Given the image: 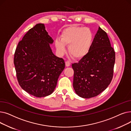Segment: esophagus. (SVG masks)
<instances>
[{
  "mask_svg": "<svg viewBox=\"0 0 131 131\" xmlns=\"http://www.w3.org/2000/svg\"><path fill=\"white\" fill-rule=\"evenodd\" d=\"M70 65H71V63H70V62L69 61H66L65 62V65H66V67L70 66Z\"/></svg>",
  "mask_w": 131,
  "mask_h": 131,
  "instance_id": "1",
  "label": "esophagus"
}]
</instances>
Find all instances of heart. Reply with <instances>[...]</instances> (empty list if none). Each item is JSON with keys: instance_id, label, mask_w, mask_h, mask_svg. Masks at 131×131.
<instances>
[{"instance_id": "1", "label": "heart", "mask_w": 131, "mask_h": 131, "mask_svg": "<svg viewBox=\"0 0 131 131\" xmlns=\"http://www.w3.org/2000/svg\"><path fill=\"white\" fill-rule=\"evenodd\" d=\"M60 39L55 41V46L59 54L65 52V45L68 46V52L71 56L75 58H81L90 50L93 36L91 31L86 27L70 26L61 32Z\"/></svg>"}]
</instances>
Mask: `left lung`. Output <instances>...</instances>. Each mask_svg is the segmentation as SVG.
Listing matches in <instances>:
<instances>
[{
    "label": "left lung",
    "instance_id": "8db88e82",
    "mask_svg": "<svg viewBox=\"0 0 131 131\" xmlns=\"http://www.w3.org/2000/svg\"><path fill=\"white\" fill-rule=\"evenodd\" d=\"M115 52L107 33L99 27L88 52L72 65L73 88L83 98H90L104 91L113 77Z\"/></svg>",
    "mask_w": 131,
    "mask_h": 131
}]
</instances>
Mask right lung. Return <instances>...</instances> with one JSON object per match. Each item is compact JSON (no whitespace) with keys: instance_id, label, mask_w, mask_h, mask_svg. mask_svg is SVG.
Segmentation results:
<instances>
[{"instance_id":"1","label":"right lung","mask_w":131,"mask_h":131,"mask_svg":"<svg viewBox=\"0 0 131 131\" xmlns=\"http://www.w3.org/2000/svg\"><path fill=\"white\" fill-rule=\"evenodd\" d=\"M53 40L43 24H37L25 34L16 48L14 63L18 83L36 97L51 94L64 69V59L53 53Z\"/></svg>"}]
</instances>
